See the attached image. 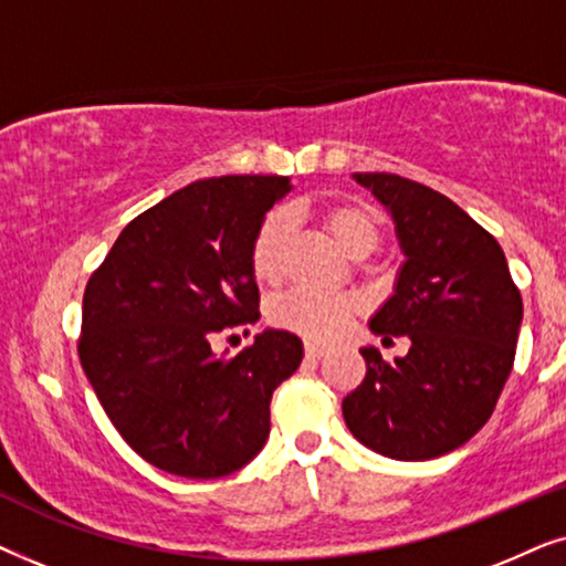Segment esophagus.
<instances>
[{
  "label": "esophagus",
  "instance_id": "obj_1",
  "mask_svg": "<svg viewBox=\"0 0 566 566\" xmlns=\"http://www.w3.org/2000/svg\"><path fill=\"white\" fill-rule=\"evenodd\" d=\"M306 358H312V360H319V358H324V355H327V347L324 345H316V343H306Z\"/></svg>",
  "mask_w": 566,
  "mask_h": 566
}]
</instances>
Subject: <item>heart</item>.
Listing matches in <instances>:
<instances>
[{"mask_svg": "<svg viewBox=\"0 0 566 566\" xmlns=\"http://www.w3.org/2000/svg\"><path fill=\"white\" fill-rule=\"evenodd\" d=\"M324 229L329 231L339 250L350 258H366L381 239V221L366 203H337L322 213ZM291 237V216L283 208L270 211L254 231L250 247L252 273L260 283H277L283 270L285 247ZM360 304L350 296H319L296 291L275 301L270 308L275 324L312 339H335L347 329Z\"/></svg>", "mask_w": 566, "mask_h": 566, "instance_id": "1", "label": "heart"}]
</instances>
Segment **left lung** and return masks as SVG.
I'll list each match as a JSON object with an SVG mask.
<instances>
[{
    "instance_id": "obj_1",
    "label": "left lung",
    "mask_w": 566,
    "mask_h": 566,
    "mask_svg": "<svg viewBox=\"0 0 566 566\" xmlns=\"http://www.w3.org/2000/svg\"><path fill=\"white\" fill-rule=\"evenodd\" d=\"M353 180L389 211L405 254L368 327L384 339L407 335L409 353L386 363L378 347H360L366 378L343 399L345 422L389 459H438L494 412L515 360L521 291L497 239L451 198L399 175Z\"/></svg>"
}]
</instances>
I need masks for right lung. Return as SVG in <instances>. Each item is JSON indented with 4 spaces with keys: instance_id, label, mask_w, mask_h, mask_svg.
Here are the masks:
<instances>
[{
    "instance_id": "1",
    "label": "right lung",
    "mask_w": 566,
    "mask_h": 566,
    "mask_svg": "<svg viewBox=\"0 0 566 566\" xmlns=\"http://www.w3.org/2000/svg\"><path fill=\"white\" fill-rule=\"evenodd\" d=\"M289 177L223 175L136 216L82 301L80 360L123 440L167 474L219 479L262 451L270 399L304 345L268 327L237 355L213 335L260 319L250 247Z\"/></svg>"
}]
</instances>
